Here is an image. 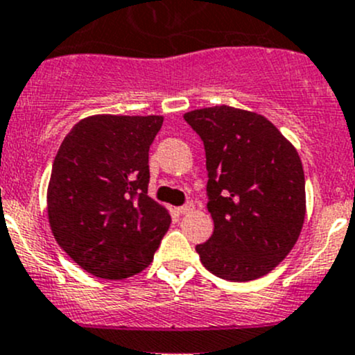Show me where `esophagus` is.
<instances>
[{
	"label": "esophagus",
	"instance_id": "34e87169",
	"mask_svg": "<svg viewBox=\"0 0 355 355\" xmlns=\"http://www.w3.org/2000/svg\"><path fill=\"white\" fill-rule=\"evenodd\" d=\"M193 208H195V205H193L191 202H188V203L182 205V207H179L178 211H179V214H188V211H191Z\"/></svg>",
	"mask_w": 355,
	"mask_h": 355
}]
</instances>
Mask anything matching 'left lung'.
I'll return each instance as SVG.
<instances>
[{
    "instance_id": "8db88e82",
    "label": "left lung",
    "mask_w": 355,
    "mask_h": 355,
    "mask_svg": "<svg viewBox=\"0 0 355 355\" xmlns=\"http://www.w3.org/2000/svg\"><path fill=\"white\" fill-rule=\"evenodd\" d=\"M207 155L214 234L196 246L203 266L231 282L272 272L291 253L306 214L297 150L263 116L229 105L186 112Z\"/></svg>"
}]
</instances>
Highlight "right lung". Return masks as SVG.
<instances>
[{
    "label": "right lung",
    "mask_w": 355,
    "mask_h": 355,
    "mask_svg": "<svg viewBox=\"0 0 355 355\" xmlns=\"http://www.w3.org/2000/svg\"><path fill=\"white\" fill-rule=\"evenodd\" d=\"M162 116L98 114L64 137L51 171L47 215L61 250L98 279L147 268L171 224L148 193V150Z\"/></svg>",
    "instance_id": "1"
}]
</instances>
